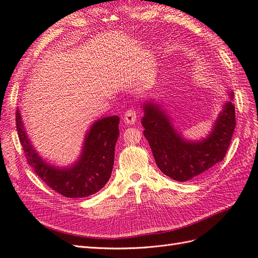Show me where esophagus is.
Listing matches in <instances>:
<instances>
[{
	"instance_id": "obj_1",
	"label": "esophagus",
	"mask_w": 258,
	"mask_h": 258,
	"mask_svg": "<svg viewBox=\"0 0 258 258\" xmlns=\"http://www.w3.org/2000/svg\"><path fill=\"white\" fill-rule=\"evenodd\" d=\"M136 119H137V113H136L134 109H128V110H126V111H125L124 117H123V120H124L125 123L133 125L136 122Z\"/></svg>"
}]
</instances>
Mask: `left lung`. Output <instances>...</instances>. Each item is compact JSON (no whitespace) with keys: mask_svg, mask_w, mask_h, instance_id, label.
Masks as SVG:
<instances>
[{"mask_svg":"<svg viewBox=\"0 0 258 258\" xmlns=\"http://www.w3.org/2000/svg\"><path fill=\"white\" fill-rule=\"evenodd\" d=\"M233 98V93H230ZM144 135L160 171L177 181H187L223 161L235 127V110L228 101L208 138L191 143L176 132L157 104H144Z\"/></svg>","mask_w":258,"mask_h":258,"instance_id":"obj_1","label":"left lung"}]
</instances>
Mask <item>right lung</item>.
<instances>
[{
    "label": "right lung",
    "instance_id": "obj_1",
    "mask_svg": "<svg viewBox=\"0 0 258 258\" xmlns=\"http://www.w3.org/2000/svg\"><path fill=\"white\" fill-rule=\"evenodd\" d=\"M119 123L120 117L117 115L95 122L86 135L80 160L69 168H56L44 162L32 148L24 130L19 110L16 111L18 137L28 164L49 188L67 198L92 196L108 182L113 168Z\"/></svg>",
    "mask_w": 258,
    "mask_h": 258
}]
</instances>
